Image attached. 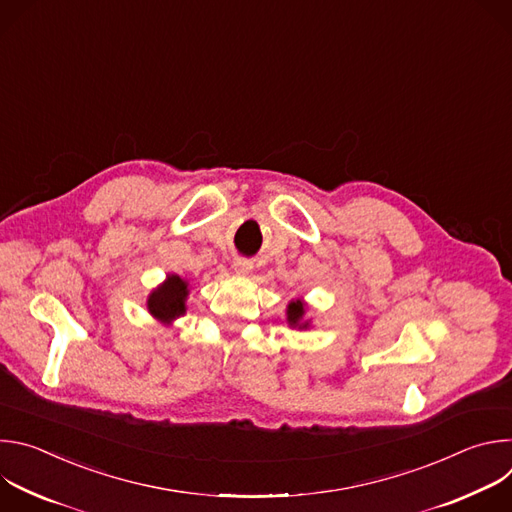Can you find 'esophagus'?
Masks as SVG:
<instances>
[{
    "label": "esophagus",
    "mask_w": 512,
    "mask_h": 512,
    "mask_svg": "<svg viewBox=\"0 0 512 512\" xmlns=\"http://www.w3.org/2000/svg\"><path fill=\"white\" fill-rule=\"evenodd\" d=\"M233 269L239 273V275H247L251 269H253V263L249 259H235L233 261Z\"/></svg>",
    "instance_id": "obj_1"
}]
</instances>
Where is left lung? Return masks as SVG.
I'll return each mask as SVG.
<instances>
[{
	"instance_id": "obj_1",
	"label": "left lung",
	"mask_w": 512,
	"mask_h": 512,
	"mask_svg": "<svg viewBox=\"0 0 512 512\" xmlns=\"http://www.w3.org/2000/svg\"><path fill=\"white\" fill-rule=\"evenodd\" d=\"M308 312V304L304 300H291L287 304V326L289 328H298V330H310L312 328V320L306 318Z\"/></svg>"
}]
</instances>
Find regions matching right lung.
<instances>
[{
	"label": "right lung",
	"mask_w": 512,
	"mask_h": 512,
	"mask_svg": "<svg viewBox=\"0 0 512 512\" xmlns=\"http://www.w3.org/2000/svg\"><path fill=\"white\" fill-rule=\"evenodd\" d=\"M188 279L168 273L166 279L154 287L148 296V312L164 326H172L186 314V300L190 294Z\"/></svg>",
	"instance_id": "1"
}]
</instances>
